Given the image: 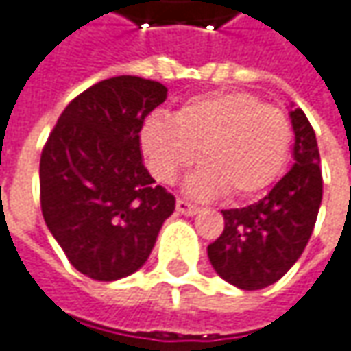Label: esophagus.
I'll list each match as a JSON object with an SVG mask.
<instances>
[{"mask_svg":"<svg viewBox=\"0 0 351 351\" xmlns=\"http://www.w3.org/2000/svg\"><path fill=\"white\" fill-rule=\"evenodd\" d=\"M200 208L193 204V202H189V200H184V198H176V213L178 215H184V217H193L196 215Z\"/></svg>","mask_w":351,"mask_h":351,"instance_id":"obj_1","label":"esophagus"}]
</instances>
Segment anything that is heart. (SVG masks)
I'll list each match as a JSON object with an SVG mask.
<instances>
[{
	"instance_id": "1",
	"label": "heart",
	"mask_w": 351,
	"mask_h": 351,
	"mask_svg": "<svg viewBox=\"0 0 351 351\" xmlns=\"http://www.w3.org/2000/svg\"><path fill=\"white\" fill-rule=\"evenodd\" d=\"M292 138L288 114L246 91L189 99L173 119L149 117L138 133L141 151L160 182H173L200 151L204 165L189 178L186 191L195 196L226 191L238 200L260 195L278 180Z\"/></svg>"
}]
</instances>
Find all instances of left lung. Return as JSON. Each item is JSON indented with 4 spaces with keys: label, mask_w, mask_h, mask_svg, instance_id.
I'll return each instance as SVG.
<instances>
[{
    "label": "left lung",
    "mask_w": 351,
    "mask_h": 351,
    "mask_svg": "<svg viewBox=\"0 0 351 351\" xmlns=\"http://www.w3.org/2000/svg\"><path fill=\"white\" fill-rule=\"evenodd\" d=\"M294 167L274 189L244 208L222 210L224 230L208 244V260L220 278L240 290H260L280 280L312 237L319 202L322 169L316 133L294 109Z\"/></svg>",
    "instance_id": "left-lung-1"
}]
</instances>
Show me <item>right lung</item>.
<instances>
[{
  "instance_id": "right-lung-1",
  "label": "right lung",
  "mask_w": 351,
  "mask_h": 351,
  "mask_svg": "<svg viewBox=\"0 0 351 351\" xmlns=\"http://www.w3.org/2000/svg\"><path fill=\"white\" fill-rule=\"evenodd\" d=\"M165 99L167 87L151 79L99 81L65 107L41 151L45 224L89 278L136 272L175 210V196L145 169L138 141L145 117Z\"/></svg>"
}]
</instances>
